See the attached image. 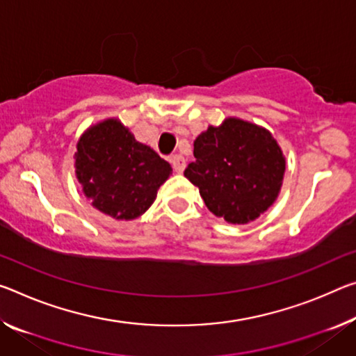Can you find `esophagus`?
Returning a JSON list of instances; mask_svg holds the SVG:
<instances>
[{"instance_id": "34e87169", "label": "esophagus", "mask_w": 356, "mask_h": 356, "mask_svg": "<svg viewBox=\"0 0 356 356\" xmlns=\"http://www.w3.org/2000/svg\"><path fill=\"white\" fill-rule=\"evenodd\" d=\"M171 165H172V168H174V171L176 172H182L184 169H185V160H184V156L182 155H172L171 156Z\"/></svg>"}]
</instances>
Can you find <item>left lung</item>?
Segmentation results:
<instances>
[{"label":"left lung","mask_w":356,"mask_h":356,"mask_svg":"<svg viewBox=\"0 0 356 356\" xmlns=\"http://www.w3.org/2000/svg\"><path fill=\"white\" fill-rule=\"evenodd\" d=\"M196 160L184 171L213 216L244 225L277 198L285 160L266 129L239 118L209 127L195 140Z\"/></svg>","instance_id":"left-lung-1"}]
</instances>
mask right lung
<instances>
[{"mask_svg":"<svg viewBox=\"0 0 356 356\" xmlns=\"http://www.w3.org/2000/svg\"><path fill=\"white\" fill-rule=\"evenodd\" d=\"M76 174L95 207L117 220H133L154 204L172 168L111 118L79 140Z\"/></svg>","mask_w":356,"mask_h":356,"instance_id":"1","label":"right lung"}]
</instances>
